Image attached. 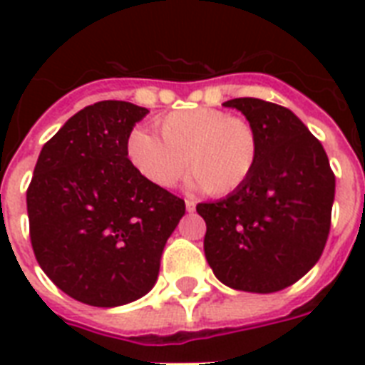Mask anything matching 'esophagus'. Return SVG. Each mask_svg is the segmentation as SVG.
Instances as JSON below:
<instances>
[{
    "label": "esophagus",
    "mask_w": 365,
    "mask_h": 365,
    "mask_svg": "<svg viewBox=\"0 0 365 365\" xmlns=\"http://www.w3.org/2000/svg\"><path fill=\"white\" fill-rule=\"evenodd\" d=\"M185 208H187V212H195V208H197V202L191 199L185 200Z\"/></svg>",
    "instance_id": "esophagus-1"
}]
</instances>
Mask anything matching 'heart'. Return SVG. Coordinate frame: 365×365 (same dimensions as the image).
Returning a JSON list of instances; mask_svg holds the SVG:
<instances>
[{"label":"heart","mask_w":365,"mask_h":365,"mask_svg":"<svg viewBox=\"0 0 365 365\" xmlns=\"http://www.w3.org/2000/svg\"><path fill=\"white\" fill-rule=\"evenodd\" d=\"M160 140L132 130L126 157L134 170L160 189L174 187L185 170L210 195L235 193L259 163V136L254 125L223 110L195 108L166 113L157 121Z\"/></svg>","instance_id":"1"}]
</instances>
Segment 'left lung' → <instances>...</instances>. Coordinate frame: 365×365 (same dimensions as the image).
Masks as SVG:
<instances>
[{"label": "left lung", "mask_w": 365, "mask_h": 365, "mask_svg": "<svg viewBox=\"0 0 365 365\" xmlns=\"http://www.w3.org/2000/svg\"><path fill=\"white\" fill-rule=\"evenodd\" d=\"M254 125L259 163L248 182L216 202H200L205 255L225 286L271 294L292 286L320 259L335 197L328 155L282 106L227 100Z\"/></svg>", "instance_id": "8db88e82"}]
</instances>
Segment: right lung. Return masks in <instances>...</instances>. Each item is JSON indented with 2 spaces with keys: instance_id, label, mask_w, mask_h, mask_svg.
I'll use <instances>...</instances> for the list:
<instances>
[{
  "instance_id": "right-lung-1",
  "label": "right lung",
  "mask_w": 365,
  "mask_h": 365,
  "mask_svg": "<svg viewBox=\"0 0 365 365\" xmlns=\"http://www.w3.org/2000/svg\"><path fill=\"white\" fill-rule=\"evenodd\" d=\"M148 113L104 100L43 145L26 191L30 240L43 272L73 299L119 307L153 288L183 199L143 180L126 140Z\"/></svg>"
}]
</instances>
